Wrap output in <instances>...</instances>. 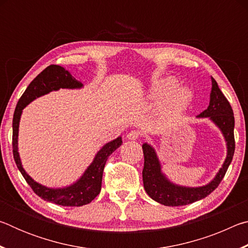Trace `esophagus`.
<instances>
[{
	"instance_id": "1",
	"label": "esophagus",
	"mask_w": 248,
	"mask_h": 248,
	"mask_svg": "<svg viewBox=\"0 0 248 248\" xmlns=\"http://www.w3.org/2000/svg\"><path fill=\"white\" fill-rule=\"evenodd\" d=\"M140 137H141V134L139 131H137V130H131V131H129L127 133V137L125 138H127L128 140H137V139H139Z\"/></svg>"
}]
</instances>
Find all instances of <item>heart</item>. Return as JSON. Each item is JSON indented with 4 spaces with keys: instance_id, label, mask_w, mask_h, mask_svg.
I'll return each mask as SVG.
<instances>
[{
    "instance_id": "heart-1",
    "label": "heart",
    "mask_w": 248,
    "mask_h": 248,
    "mask_svg": "<svg viewBox=\"0 0 248 248\" xmlns=\"http://www.w3.org/2000/svg\"><path fill=\"white\" fill-rule=\"evenodd\" d=\"M179 82L175 77L157 78L151 84L148 97L153 102H158L159 112L164 116H175L186 110L192 100V92L186 86H178Z\"/></svg>"
}]
</instances>
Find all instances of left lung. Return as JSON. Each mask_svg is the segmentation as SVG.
Masks as SVG:
<instances>
[{
    "mask_svg": "<svg viewBox=\"0 0 248 248\" xmlns=\"http://www.w3.org/2000/svg\"><path fill=\"white\" fill-rule=\"evenodd\" d=\"M211 84L209 106L197 116V118L209 119L221 131L226 145V156L223 164L208 184L198 187L183 186L171 182L167 177L162 170V163L157 156L156 151L148 142H144L142 144L144 154V167L142 170L143 186L146 194L158 203L169 207H178L205 198L219 186L232 162L235 150L233 110L212 77Z\"/></svg>",
    "mask_w": 248,
    "mask_h": 248,
    "instance_id": "1",
    "label": "left lung"
}]
</instances>
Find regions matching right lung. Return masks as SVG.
<instances>
[{
	"instance_id": "obj_1",
	"label": "right lung",
	"mask_w": 248,
	"mask_h": 248,
	"mask_svg": "<svg viewBox=\"0 0 248 248\" xmlns=\"http://www.w3.org/2000/svg\"><path fill=\"white\" fill-rule=\"evenodd\" d=\"M83 87V84L73 78L68 70L60 65H49L29 84L25 93L18 100L13 117V155L17 169L22 173L27 184L40 198L49 201V202L64 205V207H81V205L90 203L99 194L100 188H102L105 164H106L109 155L123 144V138L119 136L115 140L104 144L95 154L93 161L84 170L81 177L78 178L74 183L64 187H47L43 184L37 183L24 170L18 152L19 121L23 114V109L41 96L59 91L60 89L79 90Z\"/></svg>"
}]
</instances>
